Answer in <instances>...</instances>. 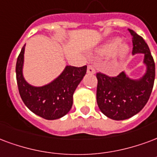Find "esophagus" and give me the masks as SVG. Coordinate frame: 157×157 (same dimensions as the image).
<instances>
[{
  "label": "esophagus",
  "instance_id": "obj_1",
  "mask_svg": "<svg viewBox=\"0 0 157 157\" xmlns=\"http://www.w3.org/2000/svg\"><path fill=\"white\" fill-rule=\"evenodd\" d=\"M87 73L88 74H95V73H96V70H95L93 66H91V65H89V66H88Z\"/></svg>",
  "mask_w": 157,
  "mask_h": 157
}]
</instances>
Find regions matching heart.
<instances>
[{"instance_id":"b5f03b06","label":"heart","mask_w":157,"mask_h":157,"mask_svg":"<svg viewBox=\"0 0 157 157\" xmlns=\"http://www.w3.org/2000/svg\"><path fill=\"white\" fill-rule=\"evenodd\" d=\"M122 40L121 37H113L97 49L96 52L101 56H111L116 53L115 61H122L128 55L130 47L127 44H121Z\"/></svg>"}]
</instances>
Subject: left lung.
I'll list each match as a JSON object with an SVG mask.
<instances>
[{
  "instance_id": "obj_1",
  "label": "left lung",
  "mask_w": 157,
  "mask_h": 157,
  "mask_svg": "<svg viewBox=\"0 0 157 157\" xmlns=\"http://www.w3.org/2000/svg\"><path fill=\"white\" fill-rule=\"evenodd\" d=\"M132 54H143L146 73L138 79L129 77L125 71L116 77L97 73L96 101L103 114L112 120L122 121L140 112L148 101L155 81V62L146 41L134 31Z\"/></svg>"
}]
</instances>
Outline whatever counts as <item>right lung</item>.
Segmentation results:
<instances>
[{
	"label": "right lung",
	"instance_id": "1",
	"mask_svg": "<svg viewBox=\"0 0 157 157\" xmlns=\"http://www.w3.org/2000/svg\"><path fill=\"white\" fill-rule=\"evenodd\" d=\"M25 46L17 58L16 73L20 96L30 111L46 120H56L67 115L73 104V94L86 73V66H67L52 82L42 86L29 84L23 75Z\"/></svg>",
	"mask_w": 157,
	"mask_h": 157
}]
</instances>
